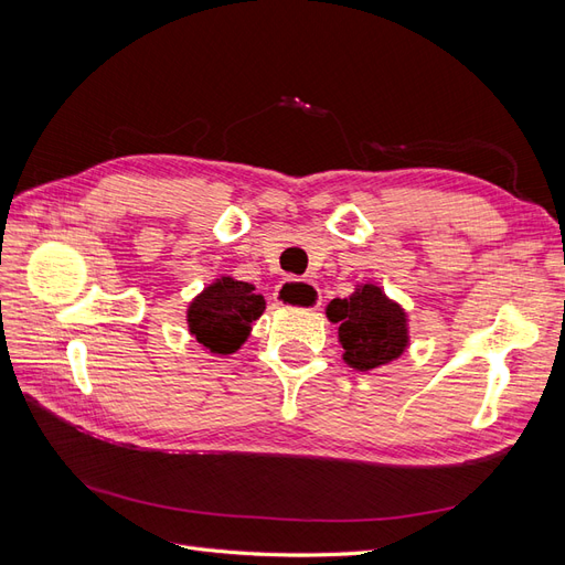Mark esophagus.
<instances>
[{
  "label": "esophagus",
  "instance_id": "esophagus-1",
  "mask_svg": "<svg viewBox=\"0 0 565 565\" xmlns=\"http://www.w3.org/2000/svg\"><path fill=\"white\" fill-rule=\"evenodd\" d=\"M276 301L287 309H318L320 289L311 280L287 278L276 287Z\"/></svg>",
  "mask_w": 565,
  "mask_h": 565
}]
</instances>
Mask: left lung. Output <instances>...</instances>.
Wrapping results in <instances>:
<instances>
[{"mask_svg": "<svg viewBox=\"0 0 565 565\" xmlns=\"http://www.w3.org/2000/svg\"><path fill=\"white\" fill-rule=\"evenodd\" d=\"M328 318L339 324V344L353 370L386 365L407 349V316L377 285H358L351 297L332 299Z\"/></svg>", "mask_w": 565, "mask_h": 565, "instance_id": "8db88e82", "label": "left lung"}]
</instances>
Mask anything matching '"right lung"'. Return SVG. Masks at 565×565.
<instances>
[{
  "label": "right lung",
  "instance_id": "obj_1",
  "mask_svg": "<svg viewBox=\"0 0 565 565\" xmlns=\"http://www.w3.org/2000/svg\"><path fill=\"white\" fill-rule=\"evenodd\" d=\"M264 309V297L249 282L218 278L188 306V330L204 349L228 355L245 344L252 322Z\"/></svg>",
  "mask_w": 565,
  "mask_h": 565
}]
</instances>
